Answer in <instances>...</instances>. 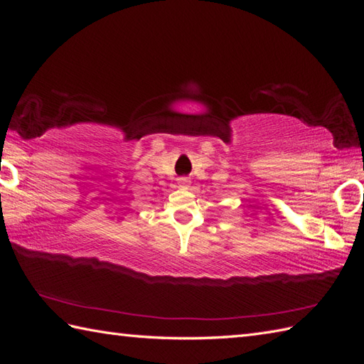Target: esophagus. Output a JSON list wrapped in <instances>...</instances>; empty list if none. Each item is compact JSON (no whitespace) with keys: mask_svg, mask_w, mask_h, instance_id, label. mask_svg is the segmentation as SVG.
<instances>
[{"mask_svg":"<svg viewBox=\"0 0 364 364\" xmlns=\"http://www.w3.org/2000/svg\"><path fill=\"white\" fill-rule=\"evenodd\" d=\"M178 183H179L181 186H183V188H188L191 181H190V178H186V176H181V178L178 179Z\"/></svg>","mask_w":364,"mask_h":364,"instance_id":"34e87169","label":"esophagus"}]
</instances>
